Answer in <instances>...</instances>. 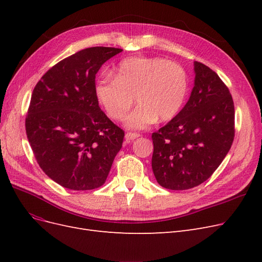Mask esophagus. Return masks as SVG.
Masks as SVG:
<instances>
[{
	"label": "esophagus",
	"instance_id": "obj_1",
	"mask_svg": "<svg viewBox=\"0 0 262 262\" xmlns=\"http://www.w3.org/2000/svg\"><path fill=\"white\" fill-rule=\"evenodd\" d=\"M140 138V134L139 133H133V132H126L125 133V140L128 142H131L133 140H136Z\"/></svg>",
	"mask_w": 262,
	"mask_h": 262
}]
</instances>
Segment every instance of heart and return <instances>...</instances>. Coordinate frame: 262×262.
<instances>
[{
    "label": "heart",
    "mask_w": 262,
    "mask_h": 262,
    "mask_svg": "<svg viewBox=\"0 0 262 262\" xmlns=\"http://www.w3.org/2000/svg\"><path fill=\"white\" fill-rule=\"evenodd\" d=\"M189 90L185 69L163 58L136 55L122 60L115 78L101 76L95 84V96L113 120H123L136 102L138 108L126 118L131 129H144L175 118L184 106Z\"/></svg>",
    "instance_id": "heart-1"
}]
</instances>
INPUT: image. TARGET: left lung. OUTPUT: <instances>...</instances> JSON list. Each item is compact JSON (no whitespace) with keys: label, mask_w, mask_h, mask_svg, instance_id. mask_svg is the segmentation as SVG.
I'll use <instances>...</instances> for the list:
<instances>
[{"label":"left lung","mask_w":262,"mask_h":262,"mask_svg":"<svg viewBox=\"0 0 262 262\" xmlns=\"http://www.w3.org/2000/svg\"><path fill=\"white\" fill-rule=\"evenodd\" d=\"M194 86L179 114L152 134V168L170 190L201 185L223 162L235 137L232 95L220 76L194 62Z\"/></svg>","instance_id":"1"}]
</instances>
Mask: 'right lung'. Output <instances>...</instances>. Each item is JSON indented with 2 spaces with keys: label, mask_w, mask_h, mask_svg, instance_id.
<instances>
[{
  "label": "right lung",
  "mask_w": 262,
  "mask_h": 262,
  "mask_svg": "<svg viewBox=\"0 0 262 262\" xmlns=\"http://www.w3.org/2000/svg\"><path fill=\"white\" fill-rule=\"evenodd\" d=\"M122 49L92 47L63 59L42 75L31 95L26 134L45 173L71 190L105 184L124 131L98 106L95 77Z\"/></svg>",
  "instance_id": "right-lung-1"
}]
</instances>
